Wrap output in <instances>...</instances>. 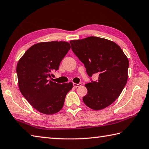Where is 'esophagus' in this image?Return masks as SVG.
Here are the masks:
<instances>
[{
    "instance_id": "obj_1",
    "label": "esophagus",
    "mask_w": 149,
    "mask_h": 149,
    "mask_svg": "<svg viewBox=\"0 0 149 149\" xmlns=\"http://www.w3.org/2000/svg\"><path fill=\"white\" fill-rule=\"evenodd\" d=\"M81 86V83H80V84H75V83H74L73 84V86L74 87H80V86Z\"/></svg>"
}]
</instances>
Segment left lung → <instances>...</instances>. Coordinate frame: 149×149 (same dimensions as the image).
I'll use <instances>...</instances> for the list:
<instances>
[{
  "label": "left lung",
  "instance_id": "8db88e82",
  "mask_svg": "<svg viewBox=\"0 0 149 149\" xmlns=\"http://www.w3.org/2000/svg\"><path fill=\"white\" fill-rule=\"evenodd\" d=\"M71 49L84 63L89 77L98 74L97 81L85 86L87 95L83 101L93 110H101L116 100L128 79L129 60L120 47L107 39L90 36L70 41Z\"/></svg>",
  "mask_w": 149,
  "mask_h": 149
}]
</instances>
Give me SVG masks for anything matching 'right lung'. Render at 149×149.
Wrapping results in <instances>:
<instances>
[{"mask_svg": "<svg viewBox=\"0 0 149 149\" xmlns=\"http://www.w3.org/2000/svg\"><path fill=\"white\" fill-rule=\"evenodd\" d=\"M71 49L67 42H45L36 44L26 51L17 66L18 84L21 93L40 113L53 114L64 104L72 82L57 84L50 80L51 72L58 69L62 59Z\"/></svg>", "mask_w": 149, "mask_h": 149, "instance_id": "1", "label": "right lung"}]
</instances>
